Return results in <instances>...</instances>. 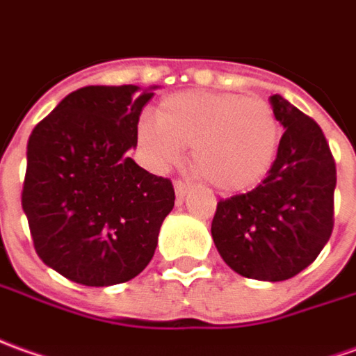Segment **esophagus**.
Instances as JSON below:
<instances>
[{
	"label": "esophagus",
	"mask_w": 356,
	"mask_h": 356,
	"mask_svg": "<svg viewBox=\"0 0 356 356\" xmlns=\"http://www.w3.org/2000/svg\"><path fill=\"white\" fill-rule=\"evenodd\" d=\"M173 187H175V195H177V200H185L188 193H191V185L188 183H183V181H175L173 183Z\"/></svg>",
	"instance_id": "obj_1"
}]
</instances>
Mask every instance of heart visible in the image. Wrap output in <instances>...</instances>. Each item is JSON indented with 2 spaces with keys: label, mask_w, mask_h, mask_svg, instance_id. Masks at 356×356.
<instances>
[{
  "label": "heart",
  "mask_w": 356,
  "mask_h": 356,
  "mask_svg": "<svg viewBox=\"0 0 356 356\" xmlns=\"http://www.w3.org/2000/svg\"><path fill=\"white\" fill-rule=\"evenodd\" d=\"M156 117H142L136 124L147 165L168 171L191 146L198 173L224 193L259 185L279 152V118L263 99L191 89L165 97Z\"/></svg>",
  "instance_id": "heart-1"
}]
</instances>
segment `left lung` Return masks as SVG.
<instances>
[{
	"instance_id": "left-lung-1",
	"label": "left lung",
	"mask_w": 356,
	"mask_h": 356,
	"mask_svg": "<svg viewBox=\"0 0 356 356\" xmlns=\"http://www.w3.org/2000/svg\"><path fill=\"white\" fill-rule=\"evenodd\" d=\"M284 134L259 187L220 200L212 239L220 257L241 277L292 279L320 255L333 229L335 161L316 120L269 97Z\"/></svg>"
}]
</instances>
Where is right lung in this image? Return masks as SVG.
Instances as JSON below:
<instances>
[{"label": "right lung", "mask_w": 356, "mask_h": 356, "mask_svg": "<svg viewBox=\"0 0 356 356\" xmlns=\"http://www.w3.org/2000/svg\"><path fill=\"white\" fill-rule=\"evenodd\" d=\"M158 86H87L66 95L26 144L23 212L38 257L86 286L138 277L175 204L169 179L142 169L140 113Z\"/></svg>", "instance_id": "obj_1"}]
</instances>
